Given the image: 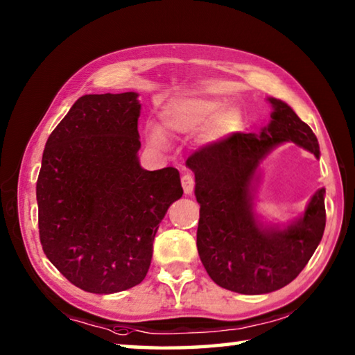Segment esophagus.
<instances>
[{"instance_id":"esophagus-1","label":"esophagus","mask_w":355,"mask_h":355,"mask_svg":"<svg viewBox=\"0 0 355 355\" xmlns=\"http://www.w3.org/2000/svg\"><path fill=\"white\" fill-rule=\"evenodd\" d=\"M194 177L189 175V173H184V175L182 177V187H183V191L184 194H191L194 191Z\"/></svg>"}]
</instances>
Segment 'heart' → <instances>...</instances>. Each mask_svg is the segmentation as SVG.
Listing matches in <instances>:
<instances>
[{
	"label": "heart",
	"instance_id": "b5f03b06",
	"mask_svg": "<svg viewBox=\"0 0 355 355\" xmlns=\"http://www.w3.org/2000/svg\"><path fill=\"white\" fill-rule=\"evenodd\" d=\"M167 129L178 134H191L204 130L205 142H215L237 131L241 114L235 107H226L221 99L178 96L168 99L161 110ZM151 144L164 145V136L157 128L150 129Z\"/></svg>",
	"mask_w": 355,
	"mask_h": 355
}]
</instances>
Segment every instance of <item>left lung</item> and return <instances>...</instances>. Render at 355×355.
Instances as JSON below:
<instances>
[{
	"instance_id": "8db88e82",
	"label": "left lung",
	"mask_w": 355,
	"mask_h": 355,
	"mask_svg": "<svg viewBox=\"0 0 355 355\" xmlns=\"http://www.w3.org/2000/svg\"><path fill=\"white\" fill-rule=\"evenodd\" d=\"M272 121L262 132H232L188 157L200 205L198 251L207 273L239 294H267L299 277L325 229V189L305 215L284 229H263L251 211V180L270 150L283 142L300 145L319 157V144L306 123L283 101L270 98Z\"/></svg>"
}]
</instances>
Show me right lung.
<instances>
[{"mask_svg": "<svg viewBox=\"0 0 355 355\" xmlns=\"http://www.w3.org/2000/svg\"><path fill=\"white\" fill-rule=\"evenodd\" d=\"M137 93L85 94L50 134L36 183L39 239L63 277L92 294L145 278L168 205L182 198L175 167H140Z\"/></svg>", "mask_w": 355, "mask_h": 355, "instance_id": "right-lung-1", "label": "right lung"}]
</instances>
